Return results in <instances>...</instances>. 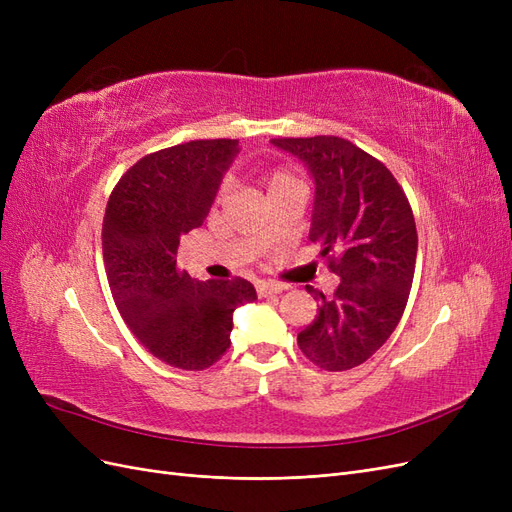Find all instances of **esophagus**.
Masks as SVG:
<instances>
[{"mask_svg": "<svg viewBox=\"0 0 512 512\" xmlns=\"http://www.w3.org/2000/svg\"><path fill=\"white\" fill-rule=\"evenodd\" d=\"M284 290L282 284H275V282H258L256 284V292L258 297H271V294H280Z\"/></svg>", "mask_w": 512, "mask_h": 512, "instance_id": "esophagus-1", "label": "esophagus"}]
</instances>
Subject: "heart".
Here are the masks:
<instances>
[{
  "label": "heart",
  "mask_w": 512,
  "mask_h": 512,
  "mask_svg": "<svg viewBox=\"0 0 512 512\" xmlns=\"http://www.w3.org/2000/svg\"><path fill=\"white\" fill-rule=\"evenodd\" d=\"M292 183H299V181L294 179L290 173H286V170H275V173H271L267 177V192L286 188V185H292Z\"/></svg>",
  "instance_id": "heart-1"
}]
</instances>
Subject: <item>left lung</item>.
Returning <instances> with one entry per match:
<instances>
[{
	"mask_svg": "<svg viewBox=\"0 0 512 512\" xmlns=\"http://www.w3.org/2000/svg\"><path fill=\"white\" fill-rule=\"evenodd\" d=\"M314 181L309 241L339 275L333 294L305 286L318 303L297 342L327 371L365 363L404 314L416 262V224L401 185L376 158L339 136L273 138Z\"/></svg>",
	"mask_w": 512,
	"mask_h": 512,
	"instance_id": "1",
	"label": "left lung"
}]
</instances>
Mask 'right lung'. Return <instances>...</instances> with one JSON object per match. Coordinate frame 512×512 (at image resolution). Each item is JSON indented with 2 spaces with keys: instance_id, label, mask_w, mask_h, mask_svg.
<instances>
[{
  "instance_id": "obj_1",
  "label": "right lung",
  "mask_w": 512,
  "mask_h": 512,
  "mask_svg": "<svg viewBox=\"0 0 512 512\" xmlns=\"http://www.w3.org/2000/svg\"><path fill=\"white\" fill-rule=\"evenodd\" d=\"M239 141H192L149 153L119 179L102 224L108 286L121 318L153 356L200 371L230 346L232 314L254 286L198 282L177 267L183 235L200 228Z\"/></svg>"
}]
</instances>
